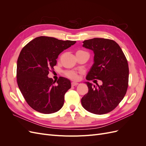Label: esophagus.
<instances>
[{
    "mask_svg": "<svg viewBox=\"0 0 146 146\" xmlns=\"http://www.w3.org/2000/svg\"><path fill=\"white\" fill-rule=\"evenodd\" d=\"M71 85L72 86H76L77 85H78V83H77V82H72L71 83Z\"/></svg>",
    "mask_w": 146,
    "mask_h": 146,
    "instance_id": "34e87169",
    "label": "esophagus"
}]
</instances>
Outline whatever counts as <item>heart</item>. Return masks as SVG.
<instances>
[{"label": "heart", "instance_id": "obj_1", "mask_svg": "<svg viewBox=\"0 0 146 146\" xmlns=\"http://www.w3.org/2000/svg\"><path fill=\"white\" fill-rule=\"evenodd\" d=\"M85 52H84L82 50H78L77 52V53H85ZM66 75L70 78L74 79V80H76V79H77V78H78L77 73L76 72L74 71V70H69V71L66 72Z\"/></svg>", "mask_w": 146, "mask_h": 146}]
</instances>
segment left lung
Instances as JSON below:
<instances>
[{
  "label": "left lung",
  "instance_id": "left-lung-1",
  "mask_svg": "<svg viewBox=\"0 0 146 146\" xmlns=\"http://www.w3.org/2000/svg\"><path fill=\"white\" fill-rule=\"evenodd\" d=\"M83 47L94 52V63L86 80L98 79L102 85L92 87L89 82L88 93L81 99L88 111L104 114L111 111L125 96L129 83V65L121 48L111 39L95 38L83 42Z\"/></svg>",
  "mask_w": 146,
  "mask_h": 146
}]
</instances>
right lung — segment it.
I'll return each instance as SVG.
<instances>
[{
    "label": "right lung",
    "instance_id": "add662e5",
    "mask_svg": "<svg viewBox=\"0 0 146 146\" xmlns=\"http://www.w3.org/2000/svg\"><path fill=\"white\" fill-rule=\"evenodd\" d=\"M76 41L39 36L29 42L17 61V82L22 94L33 110L43 114L54 113L62 108L64 94L71 87L69 79L56 81L48 77L56 64L58 56Z\"/></svg>",
    "mask_w": 146,
    "mask_h": 146
}]
</instances>
